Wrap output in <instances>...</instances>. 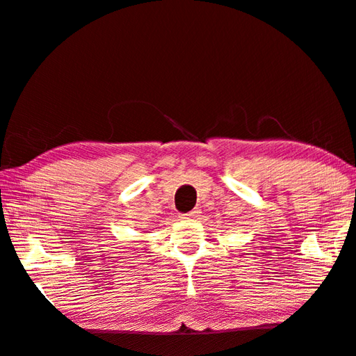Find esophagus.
Here are the masks:
<instances>
[{
  "instance_id": "34e87169",
  "label": "esophagus",
  "mask_w": 356,
  "mask_h": 356,
  "mask_svg": "<svg viewBox=\"0 0 356 356\" xmlns=\"http://www.w3.org/2000/svg\"><path fill=\"white\" fill-rule=\"evenodd\" d=\"M197 210H193V211H190V213H184V215H180L179 218L180 219H195V218H197Z\"/></svg>"
}]
</instances>
